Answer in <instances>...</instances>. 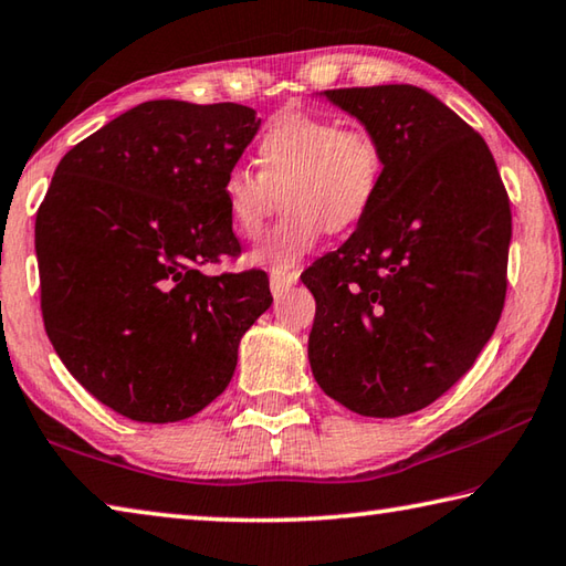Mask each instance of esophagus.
<instances>
[{
    "mask_svg": "<svg viewBox=\"0 0 566 566\" xmlns=\"http://www.w3.org/2000/svg\"><path fill=\"white\" fill-rule=\"evenodd\" d=\"M298 283V273H271V293L275 295H283L289 289Z\"/></svg>",
    "mask_w": 566,
    "mask_h": 566,
    "instance_id": "obj_1",
    "label": "esophagus"
}]
</instances>
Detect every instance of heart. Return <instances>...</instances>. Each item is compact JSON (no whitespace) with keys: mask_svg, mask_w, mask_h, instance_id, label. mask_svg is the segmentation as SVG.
<instances>
[{"mask_svg":"<svg viewBox=\"0 0 566 566\" xmlns=\"http://www.w3.org/2000/svg\"><path fill=\"white\" fill-rule=\"evenodd\" d=\"M258 174L233 166L221 201L233 233L255 238L275 211H289L248 253V263L271 273H293L323 233L360 223L382 186V148L370 132L340 126L331 116L283 112L255 144Z\"/></svg>","mask_w":566,"mask_h":566,"instance_id":"heart-1","label":"heart"}]
</instances>
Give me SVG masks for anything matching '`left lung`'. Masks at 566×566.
Masks as SVG:
<instances>
[{
	"instance_id": "1",
	"label": "left lung",
	"mask_w": 566,
	"mask_h": 566,
	"mask_svg": "<svg viewBox=\"0 0 566 566\" xmlns=\"http://www.w3.org/2000/svg\"><path fill=\"white\" fill-rule=\"evenodd\" d=\"M321 96L378 138L382 186L348 241L301 275L311 370L348 410L400 418L448 392L497 328L510 198L484 138L424 88Z\"/></svg>"
}]
</instances>
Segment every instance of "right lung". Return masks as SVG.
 <instances>
[{
	"label": "right lung",
	"instance_id": "1",
	"mask_svg": "<svg viewBox=\"0 0 566 566\" xmlns=\"http://www.w3.org/2000/svg\"><path fill=\"white\" fill-rule=\"evenodd\" d=\"M258 128L241 104H138L59 161L39 206L49 340L128 420L201 412L231 382L243 333L271 308L263 271H201L241 251L221 184Z\"/></svg>",
	"mask_w": 566,
	"mask_h": 566
}]
</instances>
